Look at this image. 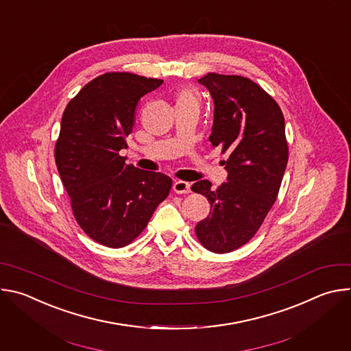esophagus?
I'll return each instance as SVG.
<instances>
[{"instance_id":"34e87169","label":"esophagus","mask_w":351,"mask_h":351,"mask_svg":"<svg viewBox=\"0 0 351 351\" xmlns=\"http://www.w3.org/2000/svg\"><path fill=\"white\" fill-rule=\"evenodd\" d=\"M173 191L176 194H187V193L191 191L190 190V183H187L184 180H176L173 183Z\"/></svg>"}]
</instances>
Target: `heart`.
<instances>
[{
	"instance_id": "1",
	"label": "heart",
	"mask_w": 351,
	"mask_h": 351,
	"mask_svg": "<svg viewBox=\"0 0 351 351\" xmlns=\"http://www.w3.org/2000/svg\"><path fill=\"white\" fill-rule=\"evenodd\" d=\"M186 101H193L195 103V95L191 90L189 88H182L176 93V104L178 103H186Z\"/></svg>"
}]
</instances>
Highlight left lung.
Returning <instances> with one entry per match:
<instances>
[{
    "label": "left lung",
    "instance_id": "left-lung-1",
    "mask_svg": "<svg viewBox=\"0 0 351 351\" xmlns=\"http://www.w3.org/2000/svg\"><path fill=\"white\" fill-rule=\"evenodd\" d=\"M198 83L215 106L210 141L229 158L223 161L228 182L217 189L210 180L191 186L211 204L195 236L210 252L223 254L253 239L275 203L289 158L285 118L275 99L247 77L207 73Z\"/></svg>",
    "mask_w": 351,
    "mask_h": 351
}]
</instances>
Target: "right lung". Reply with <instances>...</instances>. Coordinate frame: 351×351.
I'll use <instances>...</instances> for the list:
<instances>
[{
	"label": "right lung",
	"mask_w": 351,
	"mask_h": 351,
	"mask_svg": "<svg viewBox=\"0 0 351 351\" xmlns=\"http://www.w3.org/2000/svg\"><path fill=\"white\" fill-rule=\"evenodd\" d=\"M162 83L108 72L88 82L64 111L56 164L75 219L103 245L132 243L171 191L169 176L128 165L119 156L128 147L138 99Z\"/></svg>",
	"instance_id": "right-lung-1"
}]
</instances>
